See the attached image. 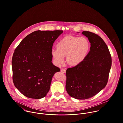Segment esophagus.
<instances>
[{
  "label": "esophagus",
  "mask_w": 123,
  "mask_h": 123,
  "mask_svg": "<svg viewBox=\"0 0 123 123\" xmlns=\"http://www.w3.org/2000/svg\"><path fill=\"white\" fill-rule=\"evenodd\" d=\"M61 71L62 72H63V73H65L66 72V69H65V68H62V69H61Z\"/></svg>",
  "instance_id": "esophagus-1"
}]
</instances>
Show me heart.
I'll return each instance as SVG.
<instances>
[{"label":"heart","mask_w":123,"mask_h":123,"mask_svg":"<svg viewBox=\"0 0 123 123\" xmlns=\"http://www.w3.org/2000/svg\"><path fill=\"white\" fill-rule=\"evenodd\" d=\"M55 47L56 50H53L51 54L56 65L63 64L66 56L68 64L76 66L86 58L90 49V43L86 37L67 36L61 39Z\"/></svg>","instance_id":"heart-1"}]
</instances>
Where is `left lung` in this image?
Here are the masks:
<instances>
[{"instance_id": "1", "label": "left lung", "mask_w": 123, "mask_h": 123, "mask_svg": "<svg viewBox=\"0 0 123 123\" xmlns=\"http://www.w3.org/2000/svg\"><path fill=\"white\" fill-rule=\"evenodd\" d=\"M91 43L90 51L85 60L66 70V89L68 95L78 99L91 98L107 85L111 66L108 47L97 34L83 31Z\"/></svg>"}]
</instances>
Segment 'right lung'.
Wrapping results in <instances>:
<instances>
[{
  "label": "right lung",
  "mask_w": 123,
  "mask_h": 123,
  "mask_svg": "<svg viewBox=\"0 0 123 123\" xmlns=\"http://www.w3.org/2000/svg\"><path fill=\"white\" fill-rule=\"evenodd\" d=\"M63 32L35 31L15 48L12 61V80L25 96L40 99L49 92L53 76L60 70L52 63L53 45Z\"/></svg>",
  "instance_id": "right-lung-1"
}]
</instances>
